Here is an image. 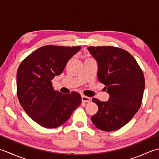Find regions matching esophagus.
Wrapping results in <instances>:
<instances>
[{
	"mask_svg": "<svg viewBox=\"0 0 159 159\" xmlns=\"http://www.w3.org/2000/svg\"><path fill=\"white\" fill-rule=\"evenodd\" d=\"M91 101V98L89 97L85 96H82V102H89Z\"/></svg>",
	"mask_w": 159,
	"mask_h": 159,
	"instance_id": "1",
	"label": "esophagus"
}]
</instances>
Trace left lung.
I'll return each instance as SVG.
<instances>
[{"label":"left lung","instance_id":"left-lung-1","mask_svg":"<svg viewBox=\"0 0 159 159\" xmlns=\"http://www.w3.org/2000/svg\"><path fill=\"white\" fill-rule=\"evenodd\" d=\"M87 49L97 61L98 79L109 94L107 102L92 99L98 111L91 120L101 130H118L141 107L145 88L143 72L134 57L124 49L113 46H90Z\"/></svg>","mask_w":159,"mask_h":159}]
</instances>
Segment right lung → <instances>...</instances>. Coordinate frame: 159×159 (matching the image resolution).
Here are the masks:
<instances>
[{"label": "right lung", "instance_id": "obj_1", "mask_svg": "<svg viewBox=\"0 0 159 159\" xmlns=\"http://www.w3.org/2000/svg\"><path fill=\"white\" fill-rule=\"evenodd\" d=\"M80 48L42 46L20 63L16 75L19 102L26 114L40 126L47 128L61 126L81 104L79 93H60L53 89L51 82Z\"/></svg>", "mask_w": 159, "mask_h": 159}]
</instances>
